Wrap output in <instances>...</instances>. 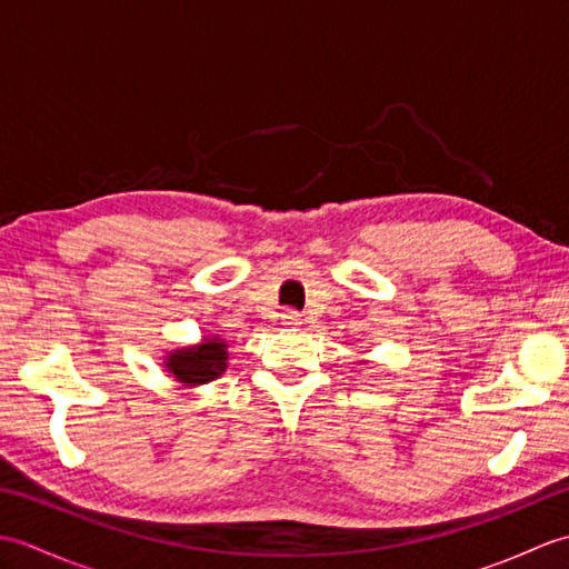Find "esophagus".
Listing matches in <instances>:
<instances>
[{
    "label": "esophagus",
    "instance_id": "esophagus-1",
    "mask_svg": "<svg viewBox=\"0 0 569 569\" xmlns=\"http://www.w3.org/2000/svg\"><path fill=\"white\" fill-rule=\"evenodd\" d=\"M281 322L286 325V328H298V325L303 322V318H300V312H296V310H286L281 316Z\"/></svg>",
    "mask_w": 569,
    "mask_h": 569
}]
</instances>
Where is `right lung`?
<instances>
[{"label": "right lung", "instance_id": "1", "mask_svg": "<svg viewBox=\"0 0 569 569\" xmlns=\"http://www.w3.org/2000/svg\"><path fill=\"white\" fill-rule=\"evenodd\" d=\"M227 342L217 335H202L198 345L178 347L166 352L163 369L171 373L173 381L196 389V386L210 383L227 371Z\"/></svg>", "mask_w": 569, "mask_h": 569}]
</instances>
